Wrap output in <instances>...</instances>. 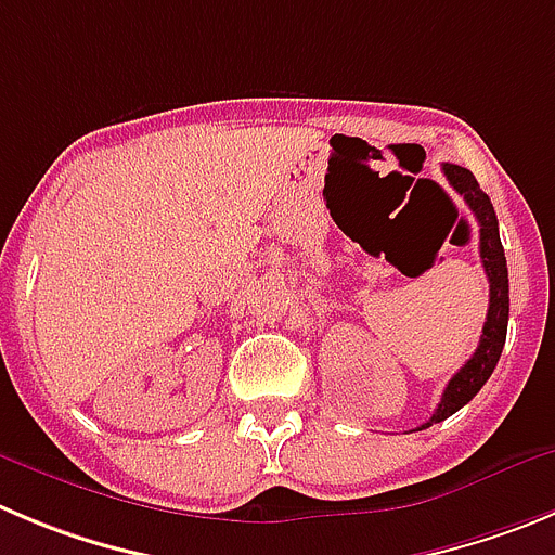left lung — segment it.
Listing matches in <instances>:
<instances>
[{
  "mask_svg": "<svg viewBox=\"0 0 555 555\" xmlns=\"http://www.w3.org/2000/svg\"><path fill=\"white\" fill-rule=\"evenodd\" d=\"M443 175H447L449 185L463 196L465 205L470 207V214L479 221V257L490 282V307L488 320H485V328H481L479 336V348L460 366L457 375L449 380L435 413L418 429L443 422V418L457 413L460 408L468 405L479 395V388L488 383L495 364H499L506 341V323H509V273H506V257L499 237V219H495L493 202L479 189L476 178L465 167L443 164Z\"/></svg>",
  "mask_w": 555,
  "mask_h": 555,
  "instance_id": "left-lung-1",
  "label": "left lung"
}]
</instances>
